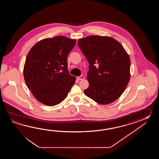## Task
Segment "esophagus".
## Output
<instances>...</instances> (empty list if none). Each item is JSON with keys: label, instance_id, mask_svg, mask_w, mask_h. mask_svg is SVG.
I'll use <instances>...</instances> for the list:
<instances>
[{"label": "esophagus", "instance_id": "34e87169", "mask_svg": "<svg viewBox=\"0 0 159 159\" xmlns=\"http://www.w3.org/2000/svg\"><path fill=\"white\" fill-rule=\"evenodd\" d=\"M84 75H81V76H79V77H77V79L78 80H84Z\"/></svg>", "mask_w": 159, "mask_h": 159}]
</instances>
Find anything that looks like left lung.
Masks as SVG:
<instances>
[{"instance_id":"left-lung-1","label":"left lung","mask_w":159,"mask_h":159,"mask_svg":"<svg viewBox=\"0 0 159 159\" xmlns=\"http://www.w3.org/2000/svg\"><path fill=\"white\" fill-rule=\"evenodd\" d=\"M78 45L90 64L84 94L101 105L115 101L130 79L131 62L125 48L112 37L97 35L80 39Z\"/></svg>"}]
</instances>
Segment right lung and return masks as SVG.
<instances>
[{"label": "right lung", "instance_id": "obj_1", "mask_svg": "<svg viewBox=\"0 0 159 159\" xmlns=\"http://www.w3.org/2000/svg\"><path fill=\"white\" fill-rule=\"evenodd\" d=\"M75 43V39L62 36L44 39L27 54L24 80L34 98L43 104L60 103L75 84L76 78L69 75L67 58Z\"/></svg>", "mask_w": 159, "mask_h": 159}]
</instances>
